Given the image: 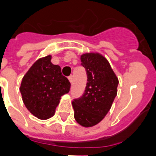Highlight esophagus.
<instances>
[{"instance_id":"1","label":"esophagus","mask_w":156,"mask_h":156,"mask_svg":"<svg viewBox=\"0 0 156 156\" xmlns=\"http://www.w3.org/2000/svg\"><path fill=\"white\" fill-rule=\"evenodd\" d=\"M68 79H69V81L70 82V83H72V82H73V75L69 76V77H68Z\"/></svg>"}]
</instances>
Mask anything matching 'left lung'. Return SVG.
<instances>
[{
  "instance_id": "8db88e82",
  "label": "left lung",
  "mask_w": 156,
  "mask_h": 156,
  "mask_svg": "<svg viewBox=\"0 0 156 156\" xmlns=\"http://www.w3.org/2000/svg\"><path fill=\"white\" fill-rule=\"evenodd\" d=\"M81 61L87 71V83L83 96L73 100L72 105L76 121L83 127H92L100 123L111 108L119 81L101 54H83Z\"/></svg>"
}]
</instances>
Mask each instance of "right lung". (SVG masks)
I'll return each instance as SVG.
<instances>
[{
  "instance_id": "1",
  "label": "right lung",
  "mask_w": 156,
  "mask_h": 156,
  "mask_svg": "<svg viewBox=\"0 0 156 156\" xmlns=\"http://www.w3.org/2000/svg\"><path fill=\"white\" fill-rule=\"evenodd\" d=\"M51 59L48 55L35 61L23 78L19 89L26 108L40 120L53 116L61 97L70 88L61 67L53 65Z\"/></svg>"
}]
</instances>
